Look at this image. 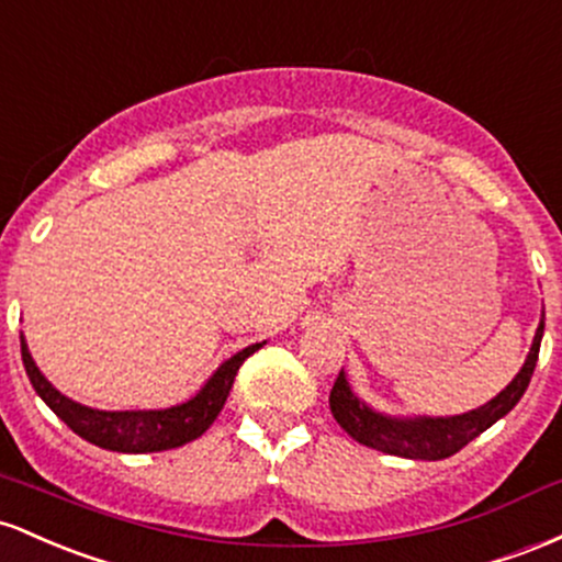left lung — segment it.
Instances as JSON below:
<instances>
[{
	"instance_id": "8db88e82",
	"label": "left lung",
	"mask_w": 562,
	"mask_h": 562,
	"mask_svg": "<svg viewBox=\"0 0 562 562\" xmlns=\"http://www.w3.org/2000/svg\"><path fill=\"white\" fill-rule=\"evenodd\" d=\"M541 334H544V315L536 329L533 345L528 350L526 363L515 374V380L502 390L496 398H491L485 406L472 408L459 417H387V414L374 412L358 398L350 390L345 371H339L337 382H334L329 393V408L334 419L339 422L345 432L358 443L369 446V449L393 453L403 459H425V462H438V459L451 457L459 449L475 440L483 430H488L494 422L507 417L515 408V403L522 398L528 382H531L536 361H539V345Z\"/></svg>"
}]
</instances>
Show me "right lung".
<instances>
[{"label": "right lung", "mask_w": 562, "mask_h": 562, "mask_svg": "<svg viewBox=\"0 0 562 562\" xmlns=\"http://www.w3.org/2000/svg\"><path fill=\"white\" fill-rule=\"evenodd\" d=\"M262 342L249 345L241 352L228 358L217 371L210 376V382L193 395L191 401L180 403L172 408H159V412H100V408L81 406V403L66 398L58 393L31 358L26 339L21 334V356L26 374L40 398L53 408L58 417L71 427L79 438L90 440L100 449L119 451V453H150L178 449V446L191 443L199 435L210 430V425L217 419L220 408L228 401V393L236 380L238 369L255 350H260Z\"/></svg>", "instance_id": "add662e5"}]
</instances>
